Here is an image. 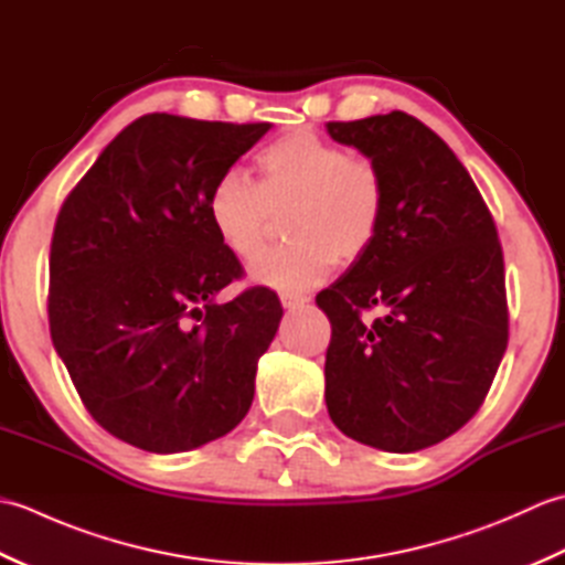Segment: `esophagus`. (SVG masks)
Returning <instances> with one entry per match:
<instances>
[{
    "label": "esophagus",
    "instance_id": "obj_1",
    "mask_svg": "<svg viewBox=\"0 0 565 565\" xmlns=\"http://www.w3.org/2000/svg\"><path fill=\"white\" fill-rule=\"evenodd\" d=\"M308 301H310V298L303 296V294H291V291H284L281 294L284 308H303Z\"/></svg>",
    "mask_w": 565,
    "mask_h": 565
}]
</instances>
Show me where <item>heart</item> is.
Masks as SVG:
<instances>
[{
  "mask_svg": "<svg viewBox=\"0 0 565 565\" xmlns=\"http://www.w3.org/2000/svg\"><path fill=\"white\" fill-rule=\"evenodd\" d=\"M259 182L239 170L215 179L206 211L223 247L252 259L266 242L274 212L292 209V243L249 267L252 279L284 291L320 284L338 259L356 262L374 247L386 218V182L366 158L340 142L296 128L267 142L255 158Z\"/></svg>",
  "mask_w": 565,
  "mask_h": 565,
  "instance_id": "heart-1",
  "label": "heart"
}]
</instances>
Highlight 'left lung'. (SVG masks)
Returning a JSON list of instances; mask_svg holds the SVG:
<instances>
[{"label": "left lung", "instance_id": "left-lung-1", "mask_svg": "<svg viewBox=\"0 0 565 565\" xmlns=\"http://www.w3.org/2000/svg\"><path fill=\"white\" fill-rule=\"evenodd\" d=\"M386 182V218L316 303L332 340L326 403L347 437L411 454L483 405L508 350L505 262L481 191L435 130L403 111L330 121ZM384 313L371 323L361 310Z\"/></svg>", "mask_w": 565, "mask_h": 565}]
</instances>
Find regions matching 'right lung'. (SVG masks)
Here are the masks:
<instances>
[{"instance_id":"obj_1","label":"right lung","mask_w":565,"mask_h":565,"mask_svg":"<svg viewBox=\"0 0 565 565\" xmlns=\"http://www.w3.org/2000/svg\"><path fill=\"white\" fill-rule=\"evenodd\" d=\"M271 124L148 114L70 191L51 243L47 320L89 415L152 454L239 425L281 320L269 289L213 298L243 276L209 221L215 179Z\"/></svg>"}]
</instances>
